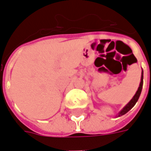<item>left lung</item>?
I'll return each mask as SVG.
<instances>
[{
	"label": "left lung",
	"mask_w": 151,
	"mask_h": 151,
	"mask_svg": "<svg viewBox=\"0 0 151 151\" xmlns=\"http://www.w3.org/2000/svg\"><path fill=\"white\" fill-rule=\"evenodd\" d=\"M142 85H143V70L142 72V78H141V82H140V85L139 87L137 89V91L136 94L134 95V96L133 97V99L130 100L127 105L124 107V108L121 110V111L118 113V116H123L125 113H127L128 111H129L131 108H133L134 105L136 104V103L138 100V99L140 97V95H141V92H142Z\"/></svg>",
	"instance_id": "obj_1"
}]
</instances>
